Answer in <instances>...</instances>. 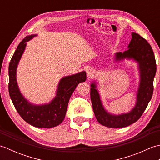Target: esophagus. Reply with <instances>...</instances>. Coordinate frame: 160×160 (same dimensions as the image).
I'll use <instances>...</instances> for the list:
<instances>
[{"mask_svg":"<svg viewBox=\"0 0 160 160\" xmlns=\"http://www.w3.org/2000/svg\"><path fill=\"white\" fill-rule=\"evenodd\" d=\"M95 73H96V71H95L92 68H90V69L87 70V77L89 78H92L94 76Z\"/></svg>","mask_w":160,"mask_h":160,"instance_id":"1","label":"esophagus"}]
</instances>
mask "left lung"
<instances>
[{"label": "left lung", "instance_id": "obj_1", "mask_svg": "<svg viewBox=\"0 0 160 160\" xmlns=\"http://www.w3.org/2000/svg\"><path fill=\"white\" fill-rule=\"evenodd\" d=\"M131 36L128 49L123 53H115L114 62L128 60L138 64L140 81L136 100L132 109L118 115L108 112L101 100L99 91L97 89V82L93 81L91 84L90 96L94 114L100 124L109 128L126 127L138 120L147 108L153 93V80L157 70L153 51L147 40L138 33L132 32Z\"/></svg>", "mask_w": 160, "mask_h": 160}]
</instances>
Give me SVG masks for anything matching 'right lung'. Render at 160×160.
Here are the masks:
<instances>
[{
	"label": "right lung",
	"instance_id": "add662e5",
	"mask_svg": "<svg viewBox=\"0 0 160 160\" xmlns=\"http://www.w3.org/2000/svg\"><path fill=\"white\" fill-rule=\"evenodd\" d=\"M37 35L24 38L17 47L9 65V93L16 111L24 120L33 127L49 128L62 122L65 118L68 103L78 84L87 79L85 71L62 77L58 85L56 96L49 103L33 104L26 99L20 92L17 83L16 71L18 63L29 41Z\"/></svg>",
	"mask_w": 160,
	"mask_h": 160
}]
</instances>
